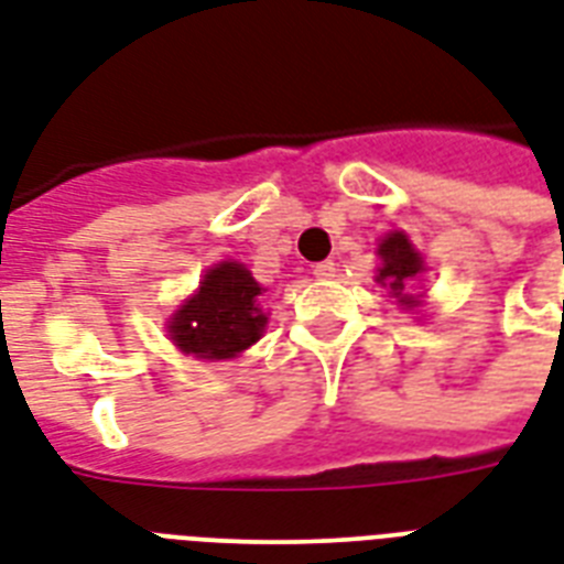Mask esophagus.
<instances>
[{
  "label": "esophagus",
  "instance_id": "1",
  "mask_svg": "<svg viewBox=\"0 0 564 564\" xmlns=\"http://www.w3.org/2000/svg\"><path fill=\"white\" fill-rule=\"evenodd\" d=\"M314 276L317 279L335 276V261H321V264H314Z\"/></svg>",
  "mask_w": 564,
  "mask_h": 564
}]
</instances>
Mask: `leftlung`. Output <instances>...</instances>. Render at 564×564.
<instances>
[{"mask_svg": "<svg viewBox=\"0 0 564 564\" xmlns=\"http://www.w3.org/2000/svg\"><path fill=\"white\" fill-rule=\"evenodd\" d=\"M379 259H382V268H379L377 276L379 282L391 288V294L400 296L403 303H412V296L405 291L423 270L421 252L414 250L403 232H391L386 241L379 243Z\"/></svg>", "mask_w": 564, "mask_h": 564, "instance_id": "1", "label": "left lung"}]
</instances>
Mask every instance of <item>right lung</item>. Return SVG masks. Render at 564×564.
Instances as JSON below:
<instances>
[{
  "mask_svg": "<svg viewBox=\"0 0 564 564\" xmlns=\"http://www.w3.org/2000/svg\"><path fill=\"white\" fill-rule=\"evenodd\" d=\"M264 288L238 261H223L205 273L199 294L191 296L170 321L178 350L199 359H232L261 338L268 317L259 296Z\"/></svg>",
  "mask_w": 564,
  "mask_h": 564,
  "instance_id": "add662e5",
  "label": "right lung"
}]
</instances>
